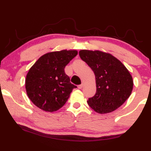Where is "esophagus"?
Listing matches in <instances>:
<instances>
[{"instance_id": "34e87169", "label": "esophagus", "mask_w": 151, "mask_h": 151, "mask_svg": "<svg viewBox=\"0 0 151 151\" xmlns=\"http://www.w3.org/2000/svg\"><path fill=\"white\" fill-rule=\"evenodd\" d=\"M83 87V84H81V85L78 86V88H79V89H81Z\"/></svg>"}]
</instances>
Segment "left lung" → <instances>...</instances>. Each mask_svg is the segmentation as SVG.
Wrapping results in <instances>:
<instances>
[{
  "instance_id": "obj_1",
  "label": "left lung",
  "mask_w": 151,
  "mask_h": 151,
  "mask_svg": "<svg viewBox=\"0 0 151 151\" xmlns=\"http://www.w3.org/2000/svg\"><path fill=\"white\" fill-rule=\"evenodd\" d=\"M79 56L95 75L96 92L87 101L89 106L99 114L119 108L133 88L132 77L126 66L113 55L101 50H81Z\"/></svg>"
}]
</instances>
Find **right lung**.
Here are the masks:
<instances>
[{
  "label": "right lung",
  "instance_id": "obj_1",
  "mask_svg": "<svg viewBox=\"0 0 151 151\" xmlns=\"http://www.w3.org/2000/svg\"><path fill=\"white\" fill-rule=\"evenodd\" d=\"M78 54L76 50L49 52L41 56L28 72L25 88L30 100L42 111H58L67 101L73 89L65 67Z\"/></svg>",
  "mask_w": 151,
  "mask_h": 151
}]
</instances>
